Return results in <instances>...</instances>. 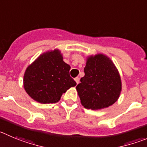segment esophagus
<instances>
[{
    "mask_svg": "<svg viewBox=\"0 0 147 147\" xmlns=\"http://www.w3.org/2000/svg\"><path fill=\"white\" fill-rule=\"evenodd\" d=\"M75 82L77 83V84H78V83H79V82H80V78L77 77V78H75Z\"/></svg>",
    "mask_w": 147,
    "mask_h": 147,
    "instance_id": "1",
    "label": "esophagus"
}]
</instances>
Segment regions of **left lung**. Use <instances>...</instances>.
<instances>
[{
  "mask_svg": "<svg viewBox=\"0 0 147 147\" xmlns=\"http://www.w3.org/2000/svg\"><path fill=\"white\" fill-rule=\"evenodd\" d=\"M85 76L76 86L81 104L92 110L111 106L121 91L120 77L111 59L103 54L90 57L84 68Z\"/></svg>",
  "mask_w": 147,
  "mask_h": 147,
  "instance_id": "left-lung-1",
  "label": "left lung"
}]
</instances>
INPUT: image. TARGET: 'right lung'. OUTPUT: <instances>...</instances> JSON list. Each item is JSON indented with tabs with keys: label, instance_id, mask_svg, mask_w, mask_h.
Listing matches in <instances>:
<instances>
[{
	"label": "right lung",
	"instance_id": "1",
	"mask_svg": "<svg viewBox=\"0 0 147 147\" xmlns=\"http://www.w3.org/2000/svg\"><path fill=\"white\" fill-rule=\"evenodd\" d=\"M70 66L63 61L59 50L42 53L29 66L24 87L31 98L42 104L58 102L63 93L76 86L69 75Z\"/></svg>",
	"mask_w": 147,
	"mask_h": 147
}]
</instances>
